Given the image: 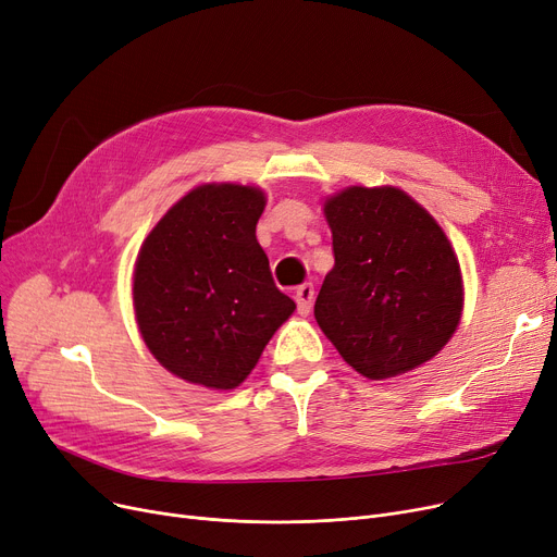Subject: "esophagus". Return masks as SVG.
Here are the masks:
<instances>
[{"instance_id":"obj_1","label":"esophagus","mask_w":557,"mask_h":557,"mask_svg":"<svg viewBox=\"0 0 557 557\" xmlns=\"http://www.w3.org/2000/svg\"><path fill=\"white\" fill-rule=\"evenodd\" d=\"M295 301H297V310L301 317L310 314V308H312V301H314V287L310 283H304L297 287L295 293Z\"/></svg>"}]
</instances>
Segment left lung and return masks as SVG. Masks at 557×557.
Returning <instances> with one entry per match:
<instances>
[{
	"instance_id": "8db88e82",
	"label": "left lung",
	"mask_w": 557,
	"mask_h": 557,
	"mask_svg": "<svg viewBox=\"0 0 557 557\" xmlns=\"http://www.w3.org/2000/svg\"><path fill=\"white\" fill-rule=\"evenodd\" d=\"M335 264L314 320L358 374L383 381L442 351L460 324L462 274L451 243L410 195L351 185L326 199Z\"/></svg>"
}]
</instances>
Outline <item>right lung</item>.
I'll list each match as a JSON object with an SVG mask.
<instances>
[{
    "instance_id": "right-lung-1",
    "label": "right lung",
    "mask_w": 557,
    "mask_h": 557,
    "mask_svg": "<svg viewBox=\"0 0 557 557\" xmlns=\"http://www.w3.org/2000/svg\"><path fill=\"white\" fill-rule=\"evenodd\" d=\"M264 201L251 185H199L140 247L134 270L138 329L153 358L183 381L237 387L297 308L274 285L256 240Z\"/></svg>"
}]
</instances>
